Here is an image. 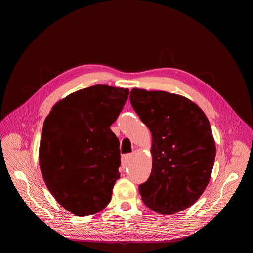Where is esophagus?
Returning <instances> with one entry per match:
<instances>
[{
	"mask_svg": "<svg viewBox=\"0 0 253 253\" xmlns=\"http://www.w3.org/2000/svg\"><path fill=\"white\" fill-rule=\"evenodd\" d=\"M130 157H131V155H130V154H126V155H124V156L122 157V167H123V168H124V167H126L127 162L129 161Z\"/></svg>",
	"mask_w": 253,
	"mask_h": 253,
	"instance_id": "esophagus-1",
	"label": "esophagus"
}]
</instances>
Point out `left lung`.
Returning a JSON list of instances; mask_svg holds the SVG:
<instances>
[{"instance_id": "8db88e82", "label": "left lung", "mask_w": 253, "mask_h": 253, "mask_svg": "<svg viewBox=\"0 0 253 253\" xmlns=\"http://www.w3.org/2000/svg\"><path fill=\"white\" fill-rule=\"evenodd\" d=\"M130 102L152 134V170L139 185L143 202L160 214L193 205L204 192L216 147L210 123L189 99L165 91L132 89Z\"/></svg>"}]
</instances>
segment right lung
<instances>
[{"instance_id": "1", "label": "right lung", "mask_w": 253, "mask_h": 253, "mask_svg": "<svg viewBox=\"0 0 253 253\" xmlns=\"http://www.w3.org/2000/svg\"><path fill=\"white\" fill-rule=\"evenodd\" d=\"M128 95V89L95 85L59 101L45 119L39 149L44 181L77 216L95 214L111 200L121 156L110 126Z\"/></svg>"}]
</instances>
